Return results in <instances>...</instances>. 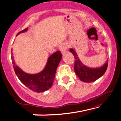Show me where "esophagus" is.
Segmentation results:
<instances>
[{
    "instance_id": "obj_1",
    "label": "esophagus",
    "mask_w": 121,
    "mask_h": 121,
    "mask_svg": "<svg viewBox=\"0 0 121 121\" xmlns=\"http://www.w3.org/2000/svg\"><path fill=\"white\" fill-rule=\"evenodd\" d=\"M59 49L62 54H64V53L66 52V50H67V46H66V45L65 43L61 44V45L60 46Z\"/></svg>"
}]
</instances>
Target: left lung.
I'll return each instance as SVG.
<instances>
[{
	"label": "left lung",
	"mask_w": 121,
	"mask_h": 121,
	"mask_svg": "<svg viewBox=\"0 0 121 121\" xmlns=\"http://www.w3.org/2000/svg\"><path fill=\"white\" fill-rule=\"evenodd\" d=\"M69 51L74 57V72L82 82H92L95 81L101 77L106 71L108 66V60L101 67L99 68H90L82 64L79 59L78 56L74 49L70 48Z\"/></svg>",
	"instance_id": "8db88e82"
}]
</instances>
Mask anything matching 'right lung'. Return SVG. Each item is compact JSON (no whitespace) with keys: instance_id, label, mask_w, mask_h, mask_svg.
<instances>
[{"instance_id":"add662e5","label":"right lung","mask_w":121,"mask_h":121,"mask_svg":"<svg viewBox=\"0 0 121 121\" xmlns=\"http://www.w3.org/2000/svg\"><path fill=\"white\" fill-rule=\"evenodd\" d=\"M27 30L28 29L27 28L20 31L17 35L21 33L26 32ZM11 57L13 69L20 81L33 91L41 92L49 90L52 85L56 70L62 58V54L60 51L52 54L48 58L44 69L37 74H28L25 73L15 64L13 56Z\"/></svg>"}]
</instances>
